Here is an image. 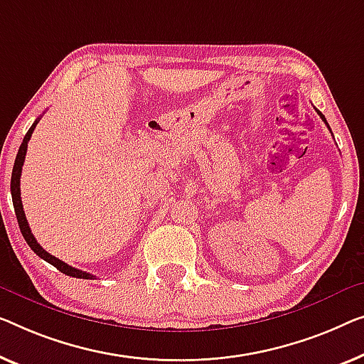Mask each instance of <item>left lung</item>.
I'll return each mask as SVG.
<instances>
[{
    "label": "left lung",
    "instance_id": "obj_1",
    "mask_svg": "<svg viewBox=\"0 0 364 364\" xmlns=\"http://www.w3.org/2000/svg\"><path fill=\"white\" fill-rule=\"evenodd\" d=\"M317 114H318V116H321V119H322V121L325 122V124H327V121H325V116H323V114L321 112V111H317ZM327 126H328V124H327ZM330 129V127H328Z\"/></svg>",
    "mask_w": 364,
    "mask_h": 364
}]
</instances>
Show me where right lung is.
Wrapping results in <instances>:
<instances>
[{
  "label": "right lung",
  "instance_id": "obj_1",
  "mask_svg": "<svg viewBox=\"0 0 364 364\" xmlns=\"http://www.w3.org/2000/svg\"><path fill=\"white\" fill-rule=\"evenodd\" d=\"M37 122H39V119H37V121L31 126V129L27 130V134H26V137L23 140V144H21V147H19L18 155H16L14 166H13V176H11V196H13L14 213H16V217H18V224H19L21 234H23L24 240L27 242V245L31 247V250L34 252L37 257H41L42 259H46L47 263L53 264V267H55L58 271H62L63 274L73 276V278H81V279H91V278H95L93 274H90V273H86V271H81V269L70 267V264L62 262V259H58V258L53 257V255H50L48 252L43 250V248L39 245V243H37L36 237L32 235V232L29 229V224H27V219H26V214H24V209H23V200H21V188H19V184H21V171H23L26 151H27V142H29V140H31V135H32V132H34Z\"/></svg>",
  "mask_w": 364,
  "mask_h": 364
}]
</instances>
